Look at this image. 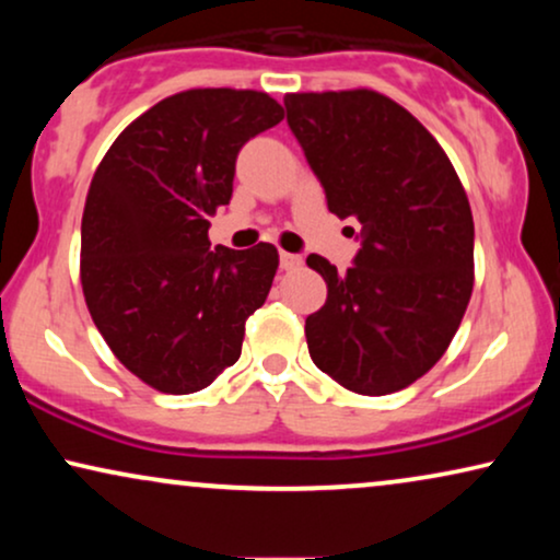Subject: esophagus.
Segmentation results:
<instances>
[{
    "label": "esophagus",
    "mask_w": 560,
    "mask_h": 560,
    "mask_svg": "<svg viewBox=\"0 0 560 560\" xmlns=\"http://www.w3.org/2000/svg\"><path fill=\"white\" fill-rule=\"evenodd\" d=\"M303 259L298 255H290V252H280V267L282 270H295V267H301Z\"/></svg>",
    "instance_id": "34e87169"
}]
</instances>
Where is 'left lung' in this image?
Masks as SVG:
<instances>
[{
  "mask_svg": "<svg viewBox=\"0 0 560 560\" xmlns=\"http://www.w3.org/2000/svg\"><path fill=\"white\" fill-rule=\"evenodd\" d=\"M288 125L326 190L328 211L362 224L347 272L305 318L313 364L357 395H389L446 354L474 288V219L435 137L372 89L285 96Z\"/></svg>",
  "mask_w": 560,
  "mask_h": 560,
  "instance_id": "1",
  "label": "left lung"
}]
</instances>
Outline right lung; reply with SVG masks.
Segmentation results:
<instances>
[{
    "label": "right lung",
    "mask_w": 560,
    "mask_h": 560,
    "mask_svg": "<svg viewBox=\"0 0 560 560\" xmlns=\"http://www.w3.org/2000/svg\"><path fill=\"white\" fill-rule=\"evenodd\" d=\"M282 117L265 91H180L125 127L91 178L83 298L114 357L158 393L209 387L270 293L278 249H211L209 217L232 198L242 144Z\"/></svg>",
    "instance_id": "obj_1"
}]
</instances>
